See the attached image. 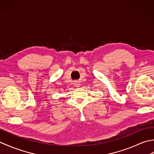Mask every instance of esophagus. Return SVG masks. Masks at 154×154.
Masks as SVG:
<instances>
[{"mask_svg":"<svg viewBox=\"0 0 154 154\" xmlns=\"http://www.w3.org/2000/svg\"><path fill=\"white\" fill-rule=\"evenodd\" d=\"M74 86L75 87H78L79 86V81H74Z\"/></svg>","mask_w":154,"mask_h":154,"instance_id":"1","label":"esophagus"}]
</instances>
